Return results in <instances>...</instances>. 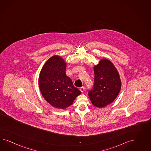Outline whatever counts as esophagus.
<instances>
[{"instance_id": "1", "label": "esophagus", "mask_w": 151, "mask_h": 151, "mask_svg": "<svg viewBox=\"0 0 151 151\" xmlns=\"http://www.w3.org/2000/svg\"><path fill=\"white\" fill-rule=\"evenodd\" d=\"M80 90L81 91V92H83L85 91V88L83 87H81L80 88Z\"/></svg>"}]
</instances>
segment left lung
<instances>
[{"label": "left lung", "instance_id": "8db88e82", "mask_svg": "<svg viewBox=\"0 0 151 151\" xmlns=\"http://www.w3.org/2000/svg\"><path fill=\"white\" fill-rule=\"evenodd\" d=\"M94 86L88 92L92 105L102 108L111 104L118 96L121 88L119 72L113 63L102 59L93 67Z\"/></svg>", "mask_w": 151, "mask_h": 151}]
</instances>
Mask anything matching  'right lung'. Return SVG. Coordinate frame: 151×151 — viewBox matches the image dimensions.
Returning <instances> with one entry per match:
<instances>
[{"instance_id":"right-lung-1","label":"right lung","mask_w":151,"mask_h":151,"mask_svg":"<svg viewBox=\"0 0 151 151\" xmlns=\"http://www.w3.org/2000/svg\"><path fill=\"white\" fill-rule=\"evenodd\" d=\"M66 67L61 56L54 55L44 65L39 78V86L45 100L52 106L63 110L71 105L81 93L66 75Z\"/></svg>"}]
</instances>
